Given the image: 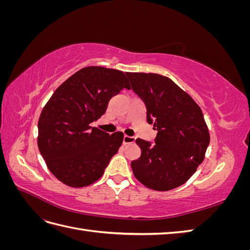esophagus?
Wrapping results in <instances>:
<instances>
[{"label": "esophagus", "mask_w": 250, "mask_h": 250, "mask_svg": "<svg viewBox=\"0 0 250 250\" xmlns=\"http://www.w3.org/2000/svg\"><path fill=\"white\" fill-rule=\"evenodd\" d=\"M134 141H135V138L129 137V135H124L123 145H128V144H132V143H134Z\"/></svg>", "instance_id": "34e87169"}]
</instances>
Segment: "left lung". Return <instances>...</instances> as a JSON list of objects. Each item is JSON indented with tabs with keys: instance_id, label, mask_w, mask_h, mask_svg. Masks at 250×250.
Wrapping results in <instances>:
<instances>
[{
	"instance_id": "1",
	"label": "left lung",
	"mask_w": 250,
	"mask_h": 250,
	"mask_svg": "<svg viewBox=\"0 0 250 250\" xmlns=\"http://www.w3.org/2000/svg\"><path fill=\"white\" fill-rule=\"evenodd\" d=\"M145 102L147 121L157 130L155 144L137 139L141 156L131 162L134 177L154 191H170L190 179L203 162L209 132L199 105L169 77L126 73Z\"/></svg>"
}]
</instances>
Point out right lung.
I'll use <instances>...</instances> for the list:
<instances>
[{
	"label": "right lung",
	"mask_w": 250,
	"mask_h": 250,
	"mask_svg": "<svg viewBox=\"0 0 250 250\" xmlns=\"http://www.w3.org/2000/svg\"><path fill=\"white\" fill-rule=\"evenodd\" d=\"M130 88L122 71L85 66L53 93L39 120L37 146L50 172L62 184H94L122 145L124 134H108L90 123L100 119L110 98Z\"/></svg>",
	"instance_id": "obj_1"
}]
</instances>
